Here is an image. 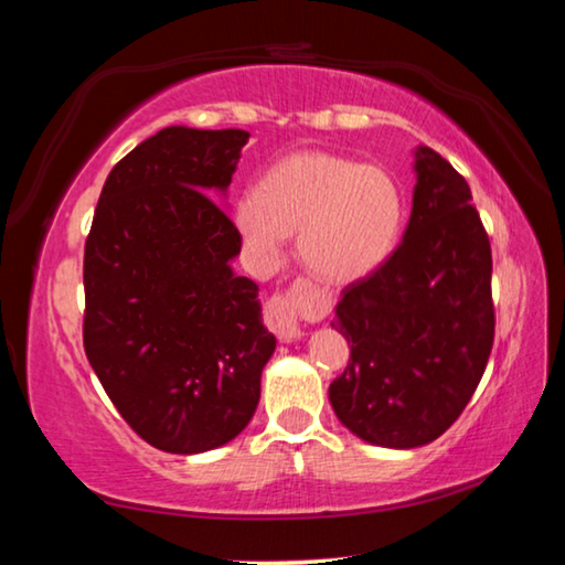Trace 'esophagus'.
I'll return each instance as SVG.
<instances>
[{"label": "esophagus", "mask_w": 565, "mask_h": 565, "mask_svg": "<svg viewBox=\"0 0 565 565\" xmlns=\"http://www.w3.org/2000/svg\"><path fill=\"white\" fill-rule=\"evenodd\" d=\"M264 321L274 333H279L281 339H296L301 337V323L299 313H296V306L286 294H276L269 299L264 309Z\"/></svg>", "instance_id": "obj_1"}]
</instances>
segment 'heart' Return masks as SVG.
I'll return each instance as SVG.
<instances>
[{"label":"heart","mask_w":565,"mask_h":565,"mask_svg":"<svg viewBox=\"0 0 565 565\" xmlns=\"http://www.w3.org/2000/svg\"><path fill=\"white\" fill-rule=\"evenodd\" d=\"M404 191L388 169L333 151H296L238 196L234 224L262 264H274L286 236L306 269L351 284L384 264L404 228Z\"/></svg>","instance_id":"obj_1"}]
</instances>
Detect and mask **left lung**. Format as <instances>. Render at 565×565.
<instances>
[{
	"label": "left lung",
	"instance_id": "left-lung-1",
	"mask_svg": "<svg viewBox=\"0 0 565 565\" xmlns=\"http://www.w3.org/2000/svg\"><path fill=\"white\" fill-rule=\"evenodd\" d=\"M414 209L401 244L349 284L331 327L351 359L331 381L343 426L386 448L431 444L461 416L493 349L491 242L466 179L416 149Z\"/></svg>",
	"mask_w": 565,
	"mask_h": 565
}]
</instances>
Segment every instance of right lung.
Instances as JSON below:
<instances>
[{
	"label": "right lung",
	"instance_id": "add662e5",
	"mask_svg": "<svg viewBox=\"0 0 565 565\" xmlns=\"http://www.w3.org/2000/svg\"><path fill=\"white\" fill-rule=\"evenodd\" d=\"M244 129L167 127L109 171L84 244V351L121 418L169 454H202L252 420L276 349L259 286L228 262L226 191Z\"/></svg>",
	"mask_w": 565,
	"mask_h": 565
}]
</instances>
